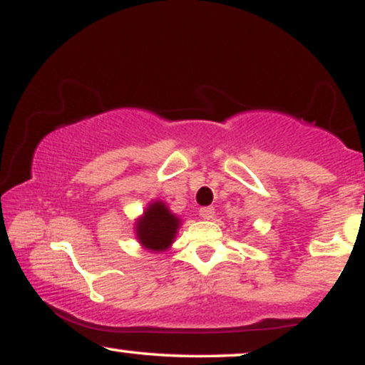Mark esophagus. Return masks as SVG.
<instances>
[{"label":"esophagus","mask_w":365,"mask_h":365,"mask_svg":"<svg viewBox=\"0 0 365 365\" xmlns=\"http://www.w3.org/2000/svg\"><path fill=\"white\" fill-rule=\"evenodd\" d=\"M214 207H211V206H207V207H202L201 211H199V216H201L202 219H212L214 217Z\"/></svg>","instance_id":"1"}]
</instances>
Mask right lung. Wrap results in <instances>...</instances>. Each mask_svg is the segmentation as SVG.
<instances>
[{
  "mask_svg": "<svg viewBox=\"0 0 365 365\" xmlns=\"http://www.w3.org/2000/svg\"><path fill=\"white\" fill-rule=\"evenodd\" d=\"M178 216L169 211L163 201H154L136 222V236L143 247L151 251H166L176 237L179 229Z\"/></svg>",
  "mask_w": 365,
  "mask_h": 365,
  "instance_id": "obj_1",
  "label": "right lung"
}]
</instances>
